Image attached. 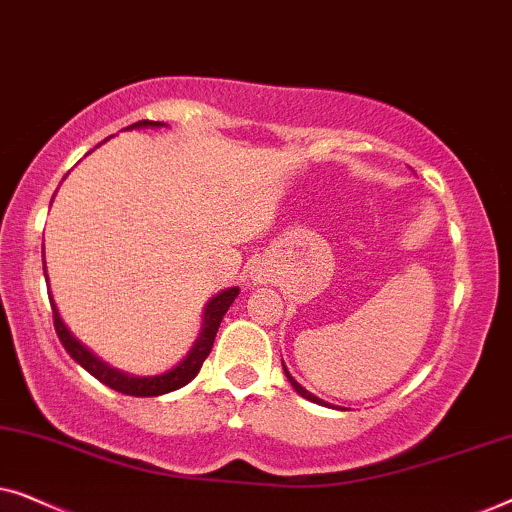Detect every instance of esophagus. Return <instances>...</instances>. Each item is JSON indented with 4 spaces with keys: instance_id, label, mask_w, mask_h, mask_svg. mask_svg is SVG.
<instances>
[{
    "instance_id": "esophagus-1",
    "label": "esophagus",
    "mask_w": 512,
    "mask_h": 512,
    "mask_svg": "<svg viewBox=\"0 0 512 512\" xmlns=\"http://www.w3.org/2000/svg\"><path fill=\"white\" fill-rule=\"evenodd\" d=\"M258 282H263V279H261V277H258Z\"/></svg>"
}]
</instances>
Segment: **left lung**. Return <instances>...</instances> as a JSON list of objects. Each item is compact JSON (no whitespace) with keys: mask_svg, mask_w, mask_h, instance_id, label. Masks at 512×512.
<instances>
[{"mask_svg":"<svg viewBox=\"0 0 512 512\" xmlns=\"http://www.w3.org/2000/svg\"><path fill=\"white\" fill-rule=\"evenodd\" d=\"M282 366H284V361H282ZM284 375H286V377H289L291 387H293V389H296L300 396H303V398H307V401H312V403H319V405H326V408H335V405H331V403H326V401H321V398H319V396H314V394H312V391H307V389L303 387V384H298V382H296V377H293V375L289 373V368H286V366H284Z\"/></svg>","mask_w":512,"mask_h":512,"instance_id":"8db88e82","label":"left lung"}]
</instances>
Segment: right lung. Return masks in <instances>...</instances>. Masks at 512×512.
<instances>
[{
	"label": "right lung",
	"mask_w": 512,
	"mask_h": 512,
	"mask_svg": "<svg viewBox=\"0 0 512 512\" xmlns=\"http://www.w3.org/2000/svg\"><path fill=\"white\" fill-rule=\"evenodd\" d=\"M163 125L165 123H160V121H139V123L130 125V128H125V130L163 128ZM44 277L48 279L46 261H44ZM237 293H240L237 286H228V289L219 291L212 300H209V303L205 305V312H202L200 335H198V340L193 342L191 352H188L184 359L177 363V366L165 370V373H158V375H130V373H125V370H118L114 366H109L107 361H102L100 356H95L93 352H90V349L83 345L81 340L74 338V333L69 331L65 321H62L60 312H58V305H55L51 293H48V298H51L53 324H55V331H58V338L62 342V347L67 349V354L72 356V359L79 363L81 368H86L88 373L97 377V380H100L102 384H107V387L114 389V391H121V394H125V396H163V394H170V391H177L181 387H186V384L200 373L202 361L207 359L209 352H212L216 331H219L223 314H226L228 307L235 303Z\"/></svg>",
	"instance_id": "add662e5"
}]
</instances>
